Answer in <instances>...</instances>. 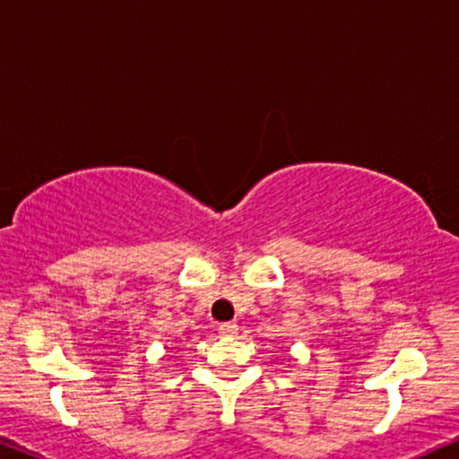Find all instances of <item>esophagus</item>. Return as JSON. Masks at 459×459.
Returning a JSON list of instances; mask_svg holds the SVG:
<instances>
[{
	"instance_id": "34e87169",
	"label": "esophagus",
	"mask_w": 459,
	"mask_h": 459,
	"mask_svg": "<svg viewBox=\"0 0 459 459\" xmlns=\"http://www.w3.org/2000/svg\"><path fill=\"white\" fill-rule=\"evenodd\" d=\"M220 334L222 336H235L237 330H239V326H237L235 322H226V324H220Z\"/></svg>"
}]
</instances>
